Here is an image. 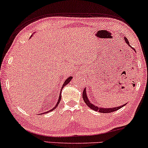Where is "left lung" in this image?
I'll list each match as a JSON object with an SVG mask.
<instances>
[{
    "mask_svg": "<svg viewBox=\"0 0 148 148\" xmlns=\"http://www.w3.org/2000/svg\"><path fill=\"white\" fill-rule=\"evenodd\" d=\"M124 40H125L126 43H127L130 47H131V46H130V44H129V41H128L127 38L124 37ZM133 49H134V48H133ZM134 50H135V49H134ZM82 97H83V99H84V102H85L86 104L88 105V107H89L90 109H93L94 111H96V112H99L100 113H103V114H105V113H111V112H116V111L118 110V109H120V108H122V107L125 106V105H126V104H124L123 105H121V106H120V107H112V108H103V107H100L96 106V105H93L92 103H91L89 99H88L87 94H86V88L83 90V95H82Z\"/></svg>",
    "mask_w": 148,
    "mask_h": 148,
    "instance_id": "1",
    "label": "left lung"
}]
</instances>
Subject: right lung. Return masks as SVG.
I'll list each match as a JSON object with an SVG mask.
<instances>
[{"label":"right lung","mask_w":148,"mask_h":148,"mask_svg":"<svg viewBox=\"0 0 148 148\" xmlns=\"http://www.w3.org/2000/svg\"><path fill=\"white\" fill-rule=\"evenodd\" d=\"M72 78H73V77H71V76L69 77H68V78H67L65 80V82H64V84H63V85H62V88H64V86L66 85V84H68L69 83V82H71V80L72 79ZM61 92H62V90H60V95H59V99H58V102H57V103H56V105H55V107H53V109H51V110H49V111H47V112H45V114H47V113H48V112H51V111H53V109H55L56 108V107H58V105L59 103H60V100H61Z\"/></svg>","instance_id":"obj_1"}]
</instances>
